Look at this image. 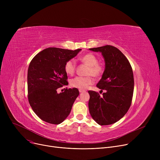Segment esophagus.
I'll return each instance as SVG.
<instances>
[{
  "instance_id": "34e87169",
  "label": "esophagus",
  "mask_w": 160,
  "mask_h": 160,
  "mask_svg": "<svg viewBox=\"0 0 160 160\" xmlns=\"http://www.w3.org/2000/svg\"><path fill=\"white\" fill-rule=\"evenodd\" d=\"M79 92H80V93H83V92H86V90L80 89H79Z\"/></svg>"
}]
</instances>
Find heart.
<instances>
[{
  "instance_id": "1",
  "label": "heart",
  "mask_w": 160,
  "mask_h": 160,
  "mask_svg": "<svg viewBox=\"0 0 160 160\" xmlns=\"http://www.w3.org/2000/svg\"><path fill=\"white\" fill-rule=\"evenodd\" d=\"M79 60L89 66L87 74L92 75L94 77H99L104 72V67L101 63H98L97 57L91 53H87L82 56ZM75 62L71 59L67 60L64 65L65 72L69 75H72L76 71ZM93 83V78L91 76H88L86 77H77L70 80V85L78 89H86L89 86Z\"/></svg>"
}]
</instances>
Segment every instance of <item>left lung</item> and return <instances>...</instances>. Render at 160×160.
Masks as SVG:
<instances>
[{
	"instance_id": "obj_1",
	"label": "left lung",
	"mask_w": 160,
	"mask_h": 160,
	"mask_svg": "<svg viewBox=\"0 0 160 160\" xmlns=\"http://www.w3.org/2000/svg\"><path fill=\"white\" fill-rule=\"evenodd\" d=\"M89 50L102 52L106 67L97 87L106 90L100 97L98 92L89 91V110L100 125H109L119 121L131 106L134 87L133 74L128 59L112 45Z\"/></svg>"
}]
</instances>
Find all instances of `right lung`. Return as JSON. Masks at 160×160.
Masks as SVG:
<instances>
[{
	"label": "right lung",
	"mask_w": 160,
	"mask_h": 160,
	"mask_svg": "<svg viewBox=\"0 0 160 160\" xmlns=\"http://www.w3.org/2000/svg\"><path fill=\"white\" fill-rule=\"evenodd\" d=\"M80 50L50 47L39 52L30 62L27 77L28 99L33 111L41 120L58 124L69 115L79 95L78 89L66 88L59 94L57 89L68 85L64 65Z\"/></svg>",
	"instance_id": "obj_1"
}]
</instances>
